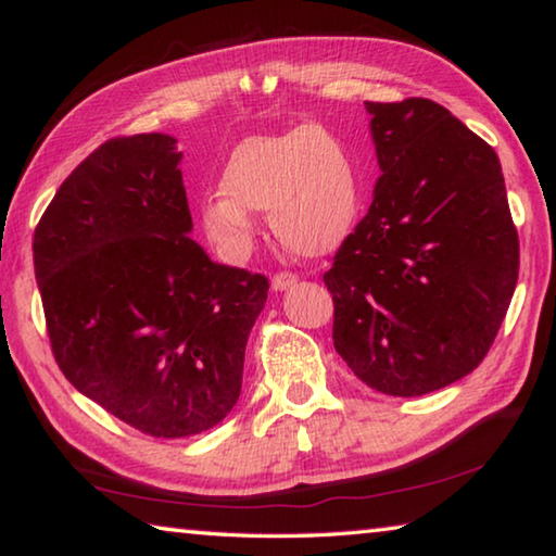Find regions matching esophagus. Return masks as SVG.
<instances>
[{
    "label": "esophagus",
    "instance_id": "esophagus-1",
    "mask_svg": "<svg viewBox=\"0 0 556 556\" xmlns=\"http://www.w3.org/2000/svg\"><path fill=\"white\" fill-rule=\"evenodd\" d=\"M299 281L296 275H277L275 279H271V289L275 291H287L289 287H294Z\"/></svg>",
    "mask_w": 556,
    "mask_h": 556
}]
</instances>
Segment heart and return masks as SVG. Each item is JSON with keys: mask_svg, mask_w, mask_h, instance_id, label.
Returning <instances> with one entry per match:
<instances>
[{"mask_svg": "<svg viewBox=\"0 0 556 556\" xmlns=\"http://www.w3.org/2000/svg\"><path fill=\"white\" fill-rule=\"evenodd\" d=\"M361 176L351 147L321 122L250 137L220 172V193L201 201L208 240L228 260L252 248L248 211H267L269 228L287 250L324 257L341 248L361 213Z\"/></svg>", "mask_w": 556, "mask_h": 556, "instance_id": "1", "label": "heart"}]
</instances>
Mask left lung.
I'll list each match as a JSON object with an SVG mask.
<instances>
[{"label":"left lung","instance_id":"8db88e82","mask_svg":"<svg viewBox=\"0 0 556 556\" xmlns=\"http://www.w3.org/2000/svg\"><path fill=\"white\" fill-rule=\"evenodd\" d=\"M380 178L336 252L333 345L368 388L419 397L495 341L520 267L501 159L425 98L365 102Z\"/></svg>","mask_w":556,"mask_h":556}]
</instances>
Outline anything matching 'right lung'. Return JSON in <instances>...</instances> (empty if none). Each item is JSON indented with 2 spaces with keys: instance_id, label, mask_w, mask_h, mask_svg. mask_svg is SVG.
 Instances as JSON below:
<instances>
[{
  "instance_id": "1",
  "label": "right lung",
  "mask_w": 556,
  "mask_h": 556,
  "mask_svg": "<svg viewBox=\"0 0 556 556\" xmlns=\"http://www.w3.org/2000/svg\"><path fill=\"white\" fill-rule=\"evenodd\" d=\"M181 159L172 135L110 139L34 232L55 363L75 390L156 439L228 417L269 289L188 238Z\"/></svg>"
}]
</instances>
